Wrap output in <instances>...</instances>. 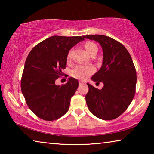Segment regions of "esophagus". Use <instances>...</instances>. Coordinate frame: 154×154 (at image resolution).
<instances>
[{
	"label": "esophagus",
	"instance_id": "34e87169",
	"mask_svg": "<svg viewBox=\"0 0 154 154\" xmlns=\"http://www.w3.org/2000/svg\"><path fill=\"white\" fill-rule=\"evenodd\" d=\"M85 82H83V81H79V85H82V84H84Z\"/></svg>",
	"mask_w": 154,
	"mask_h": 154
}]
</instances>
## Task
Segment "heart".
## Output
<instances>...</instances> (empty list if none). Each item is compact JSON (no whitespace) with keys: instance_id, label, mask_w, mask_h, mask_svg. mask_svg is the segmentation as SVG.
Here are the masks:
<instances>
[{"instance_id":"obj_1","label":"heart","mask_w":154,"mask_h":154,"mask_svg":"<svg viewBox=\"0 0 154 154\" xmlns=\"http://www.w3.org/2000/svg\"><path fill=\"white\" fill-rule=\"evenodd\" d=\"M85 48L90 54H92L96 49H98L96 44L92 42H87L85 44ZM70 55H69V57ZM94 67L92 65L79 64L75 66L71 71L72 77L79 79H85L94 72Z\"/></svg>"}]
</instances>
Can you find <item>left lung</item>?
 Wrapping results in <instances>:
<instances>
[{
	"mask_svg": "<svg viewBox=\"0 0 154 154\" xmlns=\"http://www.w3.org/2000/svg\"><path fill=\"white\" fill-rule=\"evenodd\" d=\"M83 38L97 41L103 51L102 66L92 80L103 82L104 86L98 90L87 83L88 107L98 118L116 119L126 110L135 94L137 72L132 58L122 43L109 36L95 35Z\"/></svg>",
	"mask_w": 154,
	"mask_h": 154,
	"instance_id": "left-lung-1",
	"label": "left lung"
}]
</instances>
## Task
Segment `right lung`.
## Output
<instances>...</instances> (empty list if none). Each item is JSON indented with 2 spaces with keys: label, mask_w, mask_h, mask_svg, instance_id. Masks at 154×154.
<instances>
[{
  "label": "right lung",
  "mask_w": 154,
  "mask_h": 154,
  "mask_svg": "<svg viewBox=\"0 0 154 154\" xmlns=\"http://www.w3.org/2000/svg\"><path fill=\"white\" fill-rule=\"evenodd\" d=\"M83 40V36H53L37 44L28 54L21 90L28 106L39 118L53 121L69 110L78 81L70 77L62 85H56L55 82L66 66L69 50Z\"/></svg>",
  "instance_id": "obj_1"
}]
</instances>
